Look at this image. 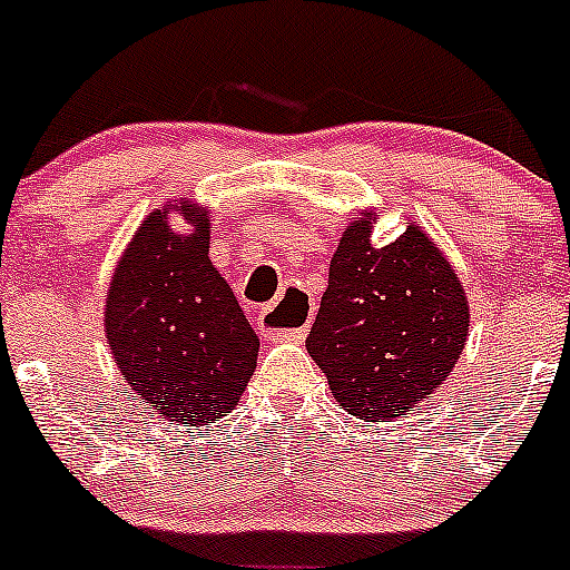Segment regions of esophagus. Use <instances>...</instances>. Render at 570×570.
<instances>
[{"label":"esophagus","instance_id":"esophagus-1","mask_svg":"<svg viewBox=\"0 0 570 570\" xmlns=\"http://www.w3.org/2000/svg\"><path fill=\"white\" fill-rule=\"evenodd\" d=\"M311 314L314 308H311L308 296L302 291H285V296L271 302L268 308H262L259 328L276 340H305ZM285 324L289 325L288 330L284 328Z\"/></svg>","mask_w":570,"mask_h":570}]
</instances>
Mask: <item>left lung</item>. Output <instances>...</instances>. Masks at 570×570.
Masks as SVG:
<instances>
[{
	"label": "left lung",
	"mask_w": 570,
	"mask_h": 570,
	"mask_svg": "<svg viewBox=\"0 0 570 570\" xmlns=\"http://www.w3.org/2000/svg\"><path fill=\"white\" fill-rule=\"evenodd\" d=\"M376 210L347 223L311 328V360L331 394L365 422L405 416L451 376L468 342L465 288L434 239L407 223L376 248Z\"/></svg>",
	"instance_id": "obj_1"
}]
</instances>
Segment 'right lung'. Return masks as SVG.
I'll return each mask as SVG.
<instances>
[{
	"mask_svg": "<svg viewBox=\"0 0 570 570\" xmlns=\"http://www.w3.org/2000/svg\"><path fill=\"white\" fill-rule=\"evenodd\" d=\"M170 213L186 219L188 235L169 225ZM208 250V208L174 199L136 228L105 299V336L119 374L168 425L199 428L228 416L259 354Z\"/></svg>",
	"mask_w": 570,
	"mask_h": 570,
	"instance_id": "right-lung-1",
	"label": "right lung"
}]
</instances>
